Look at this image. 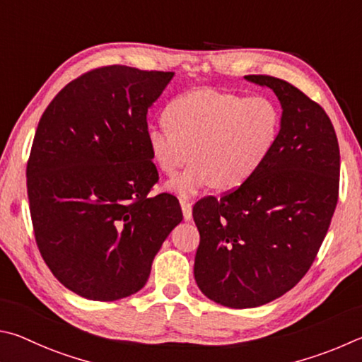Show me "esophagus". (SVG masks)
Instances as JSON below:
<instances>
[{
	"label": "esophagus",
	"mask_w": 362,
	"mask_h": 362,
	"mask_svg": "<svg viewBox=\"0 0 362 362\" xmlns=\"http://www.w3.org/2000/svg\"><path fill=\"white\" fill-rule=\"evenodd\" d=\"M180 204H181L182 216H185L186 221H191V218H192V204L186 199H181Z\"/></svg>",
	"instance_id": "1"
}]
</instances>
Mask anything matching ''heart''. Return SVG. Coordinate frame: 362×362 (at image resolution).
I'll use <instances>...</instances> for the list:
<instances>
[{
	"label": "heart",
	"mask_w": 362,
	"mask_h": 362,
	"mask_svg": "<svg viewBox=\"0 0 362 362\" xmlns=\"http://www.w3.org/2000/svg\"><path fill=\"white\" fill-rule=\"evenodd\" d=\"M167 125L146 133L149 154L158 170L175 175L170 192L182 199L205 189L232 191L257 175L281 135V110L265 95L204 88L181 95L165 110Z\"/></svg>",
	"instance_id": "heart-1"
}]
</instances>
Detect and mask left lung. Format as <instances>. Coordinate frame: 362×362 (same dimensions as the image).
Wrapping results in <instances>:
<instances>
[{"mask_svg": "<svg viewBox=\"0 0 362 362\" xmlns=\"http://www.w3.org/2000/svg\"><path fill=\"white\" fill-rule=\"evenodd\" d=\"M283 107L276 149L257 175L219 200L195 204L200 232L194 276L208 299L252 308L281 297L312 267L339 200L340 151L326 111L289 82L267 74Z\"/></svg>", "mask_w": 362, "mask_h": 362, "instance_id": "obj_1", "label": "left lung"}]
</instances>
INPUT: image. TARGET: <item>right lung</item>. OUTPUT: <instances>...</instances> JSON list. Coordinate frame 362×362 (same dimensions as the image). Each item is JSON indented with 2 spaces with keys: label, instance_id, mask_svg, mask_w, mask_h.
<instances>
[{
  "label": "right lung",
  "instance_id": "obj_1",
  "mask_svg": "<svg viewBox=\"0 0 362 362\" xmlns=\"http://www.w3.org/2000/svg\"><path fill=\"white\" fill-rule=\"evenodd\" d=\"M171 78L124 65L90 69L37 124L27 163L36 245L57 280L86 299L138 293L182 219L175 195H149L158 173L146 116Z\"/></svg>",
  "mask_w": 362,
  "mask_h": 362
}]
</instances>
